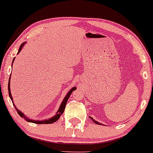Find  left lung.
Returning a JSON list of instances; mask_svg holds the SVG:
<instances>
[{"label": "left lung", "instance_id": "8db88e82", "mask_svg": "<svg viewBox=\"0 0 153 153\" xmlns=\"http://www.w3.org/2000/svg\"><path fill=\"white\" fill-rule=\"evenodd\" d=\"M90 118H91V120H93V122H94V123H95L96 124H97V125H102V123H99V122H97V120H94V118H93V117H90Z\"/></svg>", "mask_w": 153, "mask_h": 153}]
</instances>
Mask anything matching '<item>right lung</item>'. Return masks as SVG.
Listing matches in <instances>:
<instances>
[{
  "mask_svg": "<svg viewBox=\"0 0 153 153\" xmlns=\"http://www.w3.org/2000/svg\"><path fill=\"white\" fill-rule=\"evenodd\" d=\"M26 43V42H24V43H22V45L20 46L19 48V51H18V53H19V52L22 51V49L23 46H25V44ZM14 59H13V62H12V65H13V62H14ZM12 65H11V67H12ZM10 81H11V76H10L9 78V80H8V94H9V97L10 99H11V100L12 101V103L14 104V107H15V109H16V110L17 111L18 114L21 116L22 117H23V118L25 119V120H26L27 122H31V123H37V124H50V123H54V122H56V120H58L60 116L62 115V114L63 113L64 111H65V106H66V104H67V102H68L69 97H70V96L71 95L72 92L73 91H75L76 89V87H73V88H71V89H70V91H68V93L67 94L66 96H65V97L64 98L63 101L62 102L61 105H60L59 107V110H57V112H56V115H54V116L50 117V118L48 119H45V120H33V119H30L28 118L27 117L25 116V115L23 112H22L21 110H19V109H17V107L15 106L14 103V100H13V97L12 96H11V89H10Z\"/></svg>",
  "mask_w": 153,
  "mask_h": 153,
  "instance_id": "right-lung-1",
  "label": "right lung"
}]
</instances>
